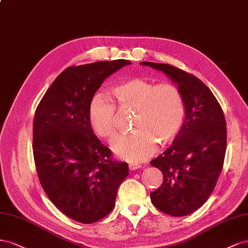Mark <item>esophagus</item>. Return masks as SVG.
<instances>
[{
	"label": "esophagus",
	"mask_w": 248,
	"mask_h": 248,
	"mask_svg": "<svg viewBox=\"0 0 248 248\" xmlns=\"http://www.w3.org/2000/svg\"><path fill=\"white\" fill-rule=\"evenodd\" d=\"M129 168H130V170H136V169H139V168H140V165L134 164V163H130V164H129Z\"/></svg>",
	"instance_id": "esophagus-1"
}]
</instances>
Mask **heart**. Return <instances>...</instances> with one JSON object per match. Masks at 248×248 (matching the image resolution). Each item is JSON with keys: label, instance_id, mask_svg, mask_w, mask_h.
<instances>
[{"label": "heart", "instance_id": "b5f03b06", "mask_svg": "<svg viewBox=\"0 0 248 248\" xmlns=\"http://www.w3.org/2000/svg\"><path fill=\"white\" fill-rule=\"evenodd\" d=\"M109 97L96 94L90 102L88 119L97 136L111 139L117 134V112L135 110V131L111 142L116 155L132 163L142 162L178 135L185 119V103L181 91L170 83L155 84L141 78L119 83L110 89Z\"/></svg>", "mask_w": 248, "mask_h": 248}]
</instances>
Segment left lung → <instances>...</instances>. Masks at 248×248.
Returning <instances> with one entry per match:
<instances>
[{"label":"left lung","instance_id":"obj_1","mask_svg":"<svg viewBox=\"0 0 248 248\" xmlns=\"http://www.w3.org/2000/svg\"><path fill=\"white\" fill-rule=\"evenodd\" d=\"M140 64L167 75L178 84L185 103V120L171 146L151 161L163 173V183L151 192V201L167 215L186 216L200 209L216 186L226 151L225 117L199 78L163 63Z\"/></svg>","mask_w":248,"mask_h":248}]
</instances>
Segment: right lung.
I'll return each mask as SVG.
<instances>
[{"mask_svg": "<svg viewBox=\"0 0 248 248\" xmlns=\"http://www.w3.org/2000/svg\"><path fill=\"white\" fill-rule=\"evenodd\" d=\"M126 64L131 62L118 59L67 67L35 111L33 155L41 187L63 214L78 222L107 216L129 174L128 164L113 160L88 119L96 90Z\"/></svg>", "mask_w": 248, "mask_h": 248, "instance_id": "right-lung-1", "label": "right lung"}]
</instances>
